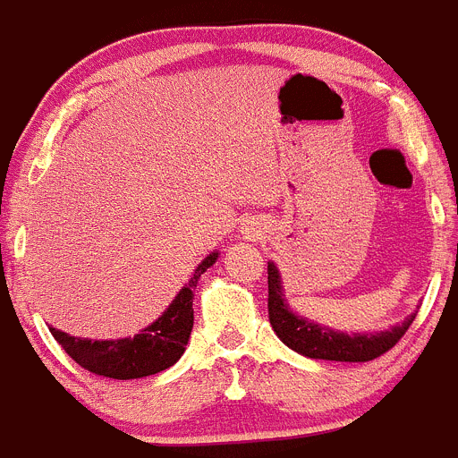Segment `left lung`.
<instances>
[{
    "label": "left lung",
    "mask_w": 458,
    "mask_h": 458,
    "mask_svg": "<svg viewBox=\"0 0 458 458\" xmlns=\"http://www.w3.org/2000/svg\"><path fill=\"white\" fill-rule=\"evenodd\" d=\"M267 318L279 341L286 343L297 354L309 356V359L363 363L395 347V343L413 322L415 313L404 318L402 325L391 327L388 331H377V334H343L329 327H320L291 311L284 297L279 270L275 263H267Z\"/></svg>",
    "instance_id": "1"
}]
</instances>
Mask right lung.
<instances>
[{"label": "right lung", "mask_w": 458, "mask_h": 458, "mask_svg": "<svg viewBox=\"0 0 458 458\" xmlns=\"http://www.w3.org/2000/svg\"><path fill=\"white\" fill-rule=\"evenodd\" d=\"M217 251H211L197 266L188 286L179 291L172 300L165 313L149 327L136 334L133 338H117V341H88L77 338L65 331L49 329L58 341V345L77 360L88 372L111 379H140V377L157 375L165 368L174 366L186 352L188 338L192 331V291L197 281L208 267L216 263Z\"/></svg>", "instance_id": "obj_1"}]
</instances>
